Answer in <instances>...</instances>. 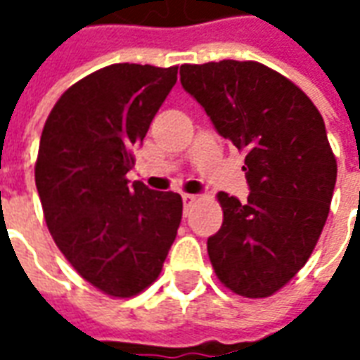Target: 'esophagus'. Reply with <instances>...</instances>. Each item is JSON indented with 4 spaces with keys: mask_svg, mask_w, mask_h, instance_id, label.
<instances>
[{
    "mask_svg": "<svg viewBox=\"0 0 360 360\" xmlns=\"http://www.w3.org/2000/svg\"><path fill=\"white\" fill-rule=\"evenodd\" d=\"M196 200H198V196L196 195H183V204H185V210H188L193 204H196Z\"/></svg>",
    "mask_w": 360,
    "mask_h": 360,
    "instance_id": "1",
    "label": "esophagus"
}]
</instances>
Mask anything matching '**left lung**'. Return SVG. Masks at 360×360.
<instances>
[{"label": "left lung", "mask_w": 360, "mask_h": 360, "mask_svg": "<svg viewBox=\"0 0 360 360\" xmlns=\"http://www.w3.org/2000/svg\"><path fill=\"white\" fill-rule=\"evenodd\" d=\"M179 73L216 131L245 152L249 198L218 195L214 271L241 297H270L307 264L328 219L338 164L324 119L297 84L258 61L185 63Z\"/></svg>", "instance_id": "left-lung-1"}]
</instances>
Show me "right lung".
Returning <instances> with one entry per match:
<instances>
[{
  "instance_id": "right-lung-1",
  "label": "right lung",
  "mask_w": 360,
  "mask_h": 360,
  "mask_svg": "<svg viewBox=\"0 0 360 360\" xmlns=\"http://www.w3.org/2000/svg\"><path fill=\"white\" fill-rule=\"evenodd\" d=\"M175 82L177 67H103L61 94L40 136L34 179L46 226L81 278L110 297L152 285L179 229L177 193L127 179Z\"/></svg>"
}]
</instances>
